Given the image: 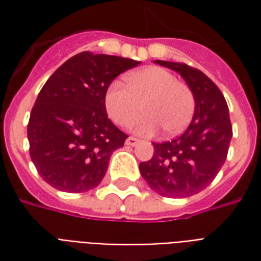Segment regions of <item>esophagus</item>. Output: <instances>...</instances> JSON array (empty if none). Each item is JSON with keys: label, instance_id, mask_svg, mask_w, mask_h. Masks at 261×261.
<instances>
[{"label": "esophagus", "instance_id": "esophagus-1", "mask_svg": "<svg viewBox=\"0 0 261 261\" xmlns=\"http://www.w3.org/2000/svg\"><path fill=\"white\" fill-rule=\"evenodd\" d=\"M125 144H127V145H130V147H136V145L140 144V140H137V138H134V137H128V138L125 140Z\"/></svg>", "mask_w": 261, "mask_h": 261}]
</instances>
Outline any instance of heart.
<instances>
[{
  "mask_svg": "<svg viewBox=\"0 0 261 261\" xmlns=\"http://www.w3.org/2000/svg\"><path fill=\"white\" fill-rule=\"evenodd\" d=\"M127 86L112 82L105 93V108L109 117L120 127H128L141 114L134 131L140 136H153L159 125L168 136H176L186 128L196 108L190 86L176 81V76L161 67H147L127 75Z\"/></svg>",
  "mask_w": 261,
  "mask_h": 261,
  "instance_id": "heart-1",
  "label": "heart"
}]
</instances>
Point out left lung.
<instances>
[{"instance_id": "obj_1", "label": "left lung", "mask_w": 261, "mask_h": 261, "mask_svg": "<svg viewBox=\"0 0 261 261\" xmlns=\"http://www.w3.org/2000/svg\"><path fill=\"white\" fill-rule=\"evenodd\" d=\"M155 63L180 74L192 89L196 108L181 136L153 142L152 158L140 164V172L161 196L190 197L210 186L226 161L232 138L229 110L218 86L200 69L183 63Z\"/></svg>"}]
</instances>
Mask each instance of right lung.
I'll use <instances>...</instances> for the list:
<instances>
[{
  "mask_svg": "<svg viewBox=\"0 0 261 261\" xmlns=\"http://www.w3.org/2000/svg\"><path fill=\"white\" fill-rule=\"evenodd\" d=\"M140 61L82 51L56 69L37 96L28 124L32 162L57 190H92L127 136L110 121L105 93Z\"/></svg>",
  "mask_w": 261,
  "mask_h": 261,
  "instance_id": "1",
  "label": "right lung"
}]
</instances>
